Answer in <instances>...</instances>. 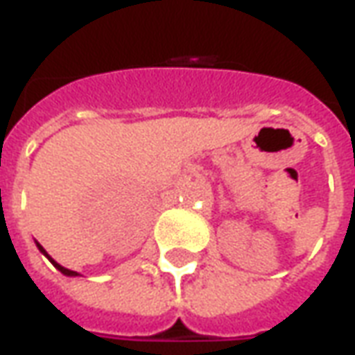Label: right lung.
<instances>
[{
	"label": "right lung",
	"mask_w": 355,
	"mask_h": 355,
	"mask_svg": "<svg viewBox=\"0 0 355 355\" xmlns=\"http://www.w3.org/2000/svg\"><path fill=\"white\" fill-rule=\"evenodd\" d=\"M37 247H40V251H42V253H45V249H43L42 245H40V243H37ZM47 254V253H45ZM47 257H49V254H47ZM51 262H53V264H55V268H57V270H60V272H62V274L64 275H78V272H73V270H68V268H64V266H60V264H57V262L53 261V259H49Z\"/></svg>",
	"instance_id": "obj_1"
}]
</instances>
